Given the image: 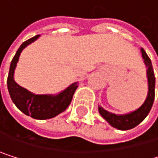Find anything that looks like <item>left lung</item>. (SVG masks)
Listing matches in <instances>:
<instances>
[{
    "instance_id": "obj_1",
    "label": "left lung",
    "mask_w": 158,
    "mask_h": 158,
    "mask_svg": "<svg viewBox=\"0 0 158 158\" xmlns=\"http://www.w3.org/2000/svg\"><path fill=\"white\" fill-rule=\"evenodd\" d=\"M141 54L144 60L143 61L147 67V78H148V94L143 104L136 110L124 114H113L106 111L105 109H103L101 106H98V112L100 114V116L112 127L117 128L118 130H122V131L130 130L135 128L139 123H141L150 113L155 100L156 77L154 74L153 65H152V61L150 58L148 57L146 52L142 48H141Z\"/></svg>"
}]
</instances>
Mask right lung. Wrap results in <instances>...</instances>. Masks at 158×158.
I'll use <instances>...</instances> for the list:
<instances>
[{
	"mask_svg": "<svg viewBox=\"0 0 158 158\" xmlns=\"http://www.w3.org/2000/svg\"><path fill=\"white\" fill-rule=\"evenodd\" d=\"M39 37L40 35H37L25 40L16 52L10 64L7 77V88L14 104L26 116H30L35 119H49L55 118L67 109L71 103L75 91L77 88V82L72 83L57 95H36L20 86L15 81L14 73L22 51L27 45L39 39Z\"/></svg>",
	"mask_w": 158,
	"mask_h": 158,
	"instance_id": "obj_1",
	"label": "right lung"
}]
</instances>
